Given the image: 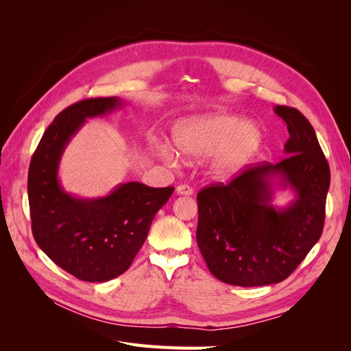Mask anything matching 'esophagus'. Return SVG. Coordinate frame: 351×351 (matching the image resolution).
Segmentation results:
<instances>
[{
	"label": "esophagus",
	"instance_id": "esophagus-1",
	"mask_svg": "<svg viewBox=\"0 0 351 351\" xmlns=\"http://www.w3.org/2000/svg\"><path fill=\"white\" fill-rule=\"evenodd\" d=\"M176 193L180 196H192L193 195V189L187 186V184H180L176 189Z\"/></svg>",
	"mask_w": 351,
	"mask_h": 351
}]
</instances>
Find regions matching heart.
I'll return each instance as SVG.
<instances>
[{
    "label": "heart",
    "mask_w": 351,
    "mask_h": 351,
    "mask_svg": "<svg viewBox=\"0 0 351 351\" xmlns=\"http://www.w3.org/2000/svg\"><path fill=\"white\" fill-rule=\"evenodd\" d=\"M262 142L259 129L231 114H204L178 121L173 130V143L180 155L189 159L214 154L209 171L217 180L227 182L236 177L256 154ZM159 155L168 164H176V154L167 146Z\"/></svg>",
    "instance_id": "obj_1"
}]
</instances>
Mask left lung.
<instances>
[{
	"instance_id": "8db88e82",
	"label": "left lung",
	"mask_w": 351,
	"mask_h": 351,
	"mask_svg": "<svg viewBox=\"0 0 351 351\" xmlns=\"http://www.w3.org/2000/svg\"><path fill=\"white\" fill-rule=\"evenodd\" d=\"M290 133L287 158L247 167L228 184L197 193L196 240L219 281L259 287L285 280L319 240L331 173L312 124L295 108L277 105ZM293 189V202L271 205L275 188Z\"/></svg>"
}]
</instances>
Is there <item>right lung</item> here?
Here are the masks:
<instances>
[{
	"label": "right lung",
	"instance_id": "add662e5",
	"mask_svg": "<svg viewBox=\"0 0 351 351\" xmlns=\"http://www.w3.org/2000/svg\"><path fill=\"white\" fill-rule=\"evenodd\" d=\"M123 107L112 98L83 99L62 110L49 124L32 156L27 176L32 232L60 268L88 282H105L129 269L147 237L156 212L174 187L123 183L104 197L67 193L58 180L62 152L86 123Z\"/></svg>",
	"mask_w": 351,
	"mask_h": 351
}]
</instances>
